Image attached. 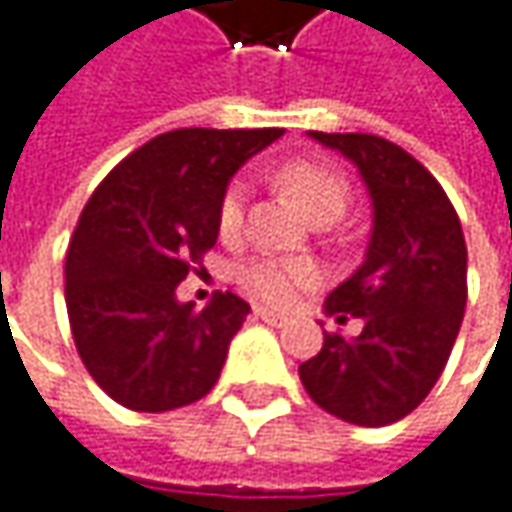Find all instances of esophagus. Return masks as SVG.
I'll return each mask as SVG.
<instances>
[{
  "instance_id": "obj_1",
  "label": "esophagus",
  "mask_w": 512,
  "mask_h": 512,
  "mask_svg": "<svg viewBox=\"0 0 512 512\" xmlns=\"http://www.w3.org/2000/svg\"><path fill=\"white\" fill-rule=\"evenodd\" d=\"M255 316L263 318V321H266V324H272V327H284L286 324V316H281V313H272V310H266V307H257Z\"/></svg>"
}]
</instances>
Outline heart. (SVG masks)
<instances>
[{
	"label": "heart",
	"mask_w": 512,
	"mask_h": 512,
	"mask_svg": "<svg viewBox=\"0 0 512 512\" xmlns=\"http://www.w3.org/2000/svg\"><path fill=\"white\" fill-rule=\"evenodd\" d=\"M281 182L289 194L298 199V205L316 220L321 214H342L347 208V182L345 176L333 167L316 162H292L281 170ZM249 202V185L231 182L226 196L220 202V231L234 234L243 226ZM240 286L269 307H292L304 289L318 281V269L310 260L298 257H252L237 272Z\"/></svg>",
	"instance_id": "1"
}]
</instances>
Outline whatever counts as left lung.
<instances>
[{
    "label": "left lung",
    "instance_id": "1",
    "mask_svg": "<svg viewBox=\"0 0 512 512\" xmlns=\"http://www.w3.org/2000/svg\"><path fill=\"white\" fill-rule=\"evenodd\" d=\"M359 170L374 220L362 266L324 313L362 318L359 336L327 333L298 374L313 403L353 426H388L426 400L443 374L466 307L461 220L437 179L394 141L307 133Z\"/></svg>",
    "mask_w": 512,
    "mask_h": 512
}]
</instances>
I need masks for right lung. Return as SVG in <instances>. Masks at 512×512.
<instances>
[{"label":"right lung","instance_id":"obj_1","mask_svg":"<svg viewBox=\"0 0 512 512\" xmlns=\"http://www.w3.org/2000/svg\"><path fill=\"white\" fill-rule=\"evenodd\" d=\"M284 130H173L115 167L89 196L66 255L77 353L106 394L133 411H173L220 379L249 316L234 292L202 310L176 286L217 243L231 176Z\"/></svg>","mask_w":512,"mask_h":512}]
</instances>
